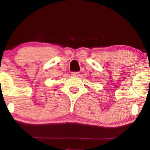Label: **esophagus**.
<instances>
[{"instance_id":"esophagus-1","label":"esophagus","mask_w":150,"mask_h":150,"mask_svg":"<svg viewBox=\"0 0 150 150\" xmlns=\"http://www.w3.org/2000/svg\"><path fill=\"white\" fill-rule=\"evenodd\" d=\"M79 75H80V73H79L78 72L72 73V76H73V77H77V76H79Z\"/></svg>"}]
</instances>
